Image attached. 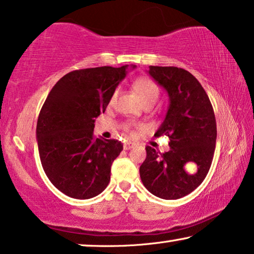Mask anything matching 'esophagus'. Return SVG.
<instances>
[{"instance_id":"esophagus-1","label":"esophagus","mask_w":254,"mask_h":254,"mask_svg":"<svg viewBox=\"0 0 254 254\" xmlns=\"http://www.w3.org/2000/svg\"><path fill=\"white\" fill-rule=\"evenodd\" d=\"M133 146H134V144H133V142L128 141V142H126V144H124V145H123V147H124V149H127H127H130V148H132V147H133Z\"/></svg>"}]
</instances>
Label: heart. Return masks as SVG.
<instances>
[{"instance_id": "1", "label": "heart", "mask_w": 254, "mask_h": 254, "mask_svg": "<svg viewBox=\"0 0 254 254\" xmlns=\"http://www.w3.org/2000/svg\"><path fill=\"white\" fill-rule=\"evenodd\" d=\"M134 91L138 93V95L140 96L141 101L144 102V105H149V103H154L158 101L160 90L154 81L148 79V78H139L134 81L133 84ZM117 93L115 92L110 99V103H113L116 100ZM127 130H130V126H127Z\"/></svg>"}]
</instances>
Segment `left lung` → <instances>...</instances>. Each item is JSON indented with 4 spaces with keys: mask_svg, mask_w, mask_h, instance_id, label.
Masks as SVG:
<instances>
[{
    "mask_svg": "<svg viewBox=\"0 0 254 254\" xmlns=\"http://www.w3.org/2000/svg\"><path fill=\"white\" fill-rule=\"evenodd\" d=\"M148 73L169 96L166 119L154 135L169 137L170 149L160 153L147 146L139 173L152 194L180 199L195 190L208 174L216 144L215 115L207 93L189 71L151 65ZM189 162L197 164L194 174L185 170Z\"/></svg>",
    "mask_w": 254,
    "mask_h": 254,
    "instance_id": "8db88e82",
    "label": "left lung"
}]
</instances>
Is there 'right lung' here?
Returning a JSON list of instances; mask_svg holds the SVG:
<instances>
[{
	"instance_id": "obj_1",
	"label": "right lung",
	"mask_w": 254,
	"mask_h": 254,
	"mask_svg": "<svg viewBox=\"0 0 254 254\" xmlns=\"http://www.w3.org/2000/svg\"><path fill=\"white\" fill-rule=\"evenodd\" d=\"M127 67L71 71L57 81L42 106L37 123L41 164L52 184L67 197L90 199L109 184L112 163L123 145L116 139L95 138L93 130Z\"/></svg>"
}]
</instances>
